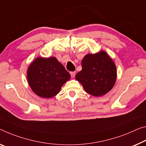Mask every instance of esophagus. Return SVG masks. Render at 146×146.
<instances>
[{"label":"esophagus","instance_id":"esophagus-1","mask_svg":"<svg viewBox=\"0 0 146 146\" xmlns=\"http://www.w3.org/2000/svg\"><path fill=\"white\" fill-rule=\"evenodd\" d=\"M70 75H71L72 78H74L75 75H76V72H71Z\"/></svg>","mask_w":146,"mask_h":146}]
</instances>
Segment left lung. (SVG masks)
I'll return each mask as SVG.
<instances>
[{"instance_id":"obj_1","label":"left lung","mask_w":146,"mask_h":146,"mask_svg":"<svg viewBox=\"0 0 146 146\" xmlns=\"http://www.w3.org/2000/svg\"><path fill=\"white\" fill-rule=\"evenodd\" d=\"M82 67L75 78L87 93L101 96L113 88L117 79L116 65L106 51L87 54L82 59Z\"/></svg>"}]
</instances>
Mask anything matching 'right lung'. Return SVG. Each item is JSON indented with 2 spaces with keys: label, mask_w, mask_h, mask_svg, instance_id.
Returning <instances> with one entry per match:
<instances>
[{
  "label": "right lung",
  "mask_w": 146,
  "mask_h": 146,
  "mask_svg": "<svg viewBox=\"0 0 146 146\" xmlns=\"http://www.w3.org/2000/svg\"><path fill=\"white\" fill-rule=\"evenodd\" d=\"M33 91L42 98H50L59 93L70 75L55 57H38L31 62L27 72Z\"/></svg>",
  "instance_id": "add662e5"
}]
</instances>
